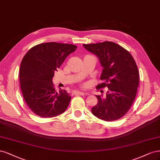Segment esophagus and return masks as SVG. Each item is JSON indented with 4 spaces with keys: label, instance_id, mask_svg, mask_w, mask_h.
Returning <instances> with one entry per match:
<instances>
[{
    "label": "esophagus",
    "instance_id": "esophagus-1",
    "mask_svg": "<svg viewBox=\"0 0 160 160\" xmlns=\"http://www.w3.org/2000/svg\"><path fill=\"white\" fill-rule=\"evenodd\" d=\"M72 94L73 95H77V96H83L84 95V93H83V92H79V91H74L72 92Z\"/></svg>",
    "mask_w": 160,
    "mask_h": 160
}]
</instances>
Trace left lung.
Segmentation results:
<instances>
[{
	"instance_id": "1",
	"label": "left lung",
	"mask_w": 160,
	"mask_h": 160,
	"mask_svg": "<svg viewBox=\"0 0 160 160\" xmlns=\"http://www.w3.org/2000/svg\"><path fill=\"white\" fill-rule=\"evenodd\" d=\"M83 46L98 56L103 68V82L96 88H108L106 96H96L98 104L92 108V113L107 122L120 119L130 109L137 94L140 75L134 59L127 50L113 42Z\"/></svg>"
}]
</instances>
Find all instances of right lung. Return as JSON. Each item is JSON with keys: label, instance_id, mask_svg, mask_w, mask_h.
I'll return each mask as SVG.
<instances>
[{"label": "right lung", "instance_id": "obj_1", "mask_svg": "<svg viewBox=\"0 0 160 160\" xmlns=\"http://www.w3.org/2000/svg\"><path fill=\"white\" fill-rule=\"evenodd\" d=\"M77 46L70 44L46 42L30 48L20 66V84L24 99L35 114L52 118L66 110L71 96L65 90H55L54 72Z\"/></svg>", "mask_w": 160, "mask_h": 160}]
</instances>
